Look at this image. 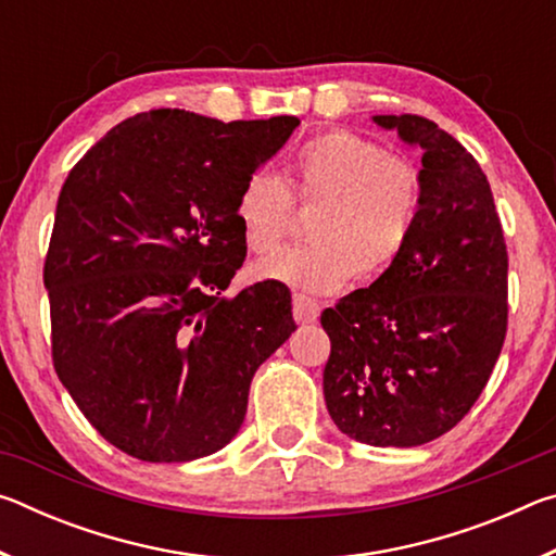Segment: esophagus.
Segmentation results:
<instances>
[{
    "label": "esophagus",
    "instance_id": "34e87169",
    "mask_svg": "<svg viewBox=\"0 0 556 556\" xmlns=\"http://www.w3.org/2000/svg\"><path fill=\"white\" fill-rule=\"evenodd\" d=\"M291 304H294L296 324H314L318 314H321V304H318V301H314V299L304 296V294H294Z\"/></svg>",
    "mask_w": 556,
    "mask_h": 556
}]
</instances>
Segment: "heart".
I'll return each instance as SVG.
<instances>
[{"label": "heart", "instance_id": "obj_1", "mask_svg": "<svg viewBox=\"0 0 556 556\" xmlns=\"http://www.w3.org/2000/svg\"><path fill=\"white\" fill-rule=\"evenodd\" d=\"M301 208L308 244L281 250L257 265L262 279L306 291H331L348 279L372 281L392 269L412 238L419 211V174L382 147L351 131H326L301 149L289 188L255 172L235 201V220L252 255H269Z\"/></svg>", "mask_w": 556, "mask_h": 556}]
</instances>
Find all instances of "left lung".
Listing matches in <instances>:
<instances>
[{"instance_id":"8db88e82","label":"left lung","mask_w":556,"mask_h":556,"mask_svg":"<svg viewBox=\"0 0 556 556\" xmlns=\"http://www.w3.org/2000/svg\"><path fill=\"white\" fill-rule=\"evenodd\" d=\"M421 149L419 211L392 269L321 314L324 397L361 444L421 446L481 397L507 331V250L491 184L448 131L375 115Z\"/></svg>"}]
</instances>
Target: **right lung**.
<instances>
[{"label":"right lung","instance_id":"obj_1","mask_svg":"<svg viewBox=\"0 0 556 556\" xmlns=\"http://www.w3.org/2000/svg\"><path fill=\"white\" fill-rule=\"evenodd\" d=\"M296 127L149 110L65 178L43 265L53 368L125 454L184 464L230 444L257 368L294 333L281 281L223 291L248 255L240 188Z\"/></svg>","mask_w":556,"mask_h":556}]
</instances>
